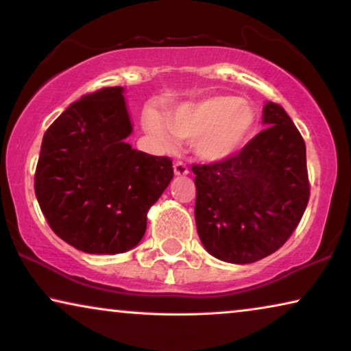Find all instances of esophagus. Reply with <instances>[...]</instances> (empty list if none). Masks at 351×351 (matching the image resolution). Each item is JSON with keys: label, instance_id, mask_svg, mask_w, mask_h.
<instances>
[{"label": "esophagus", "instance_id": "obj_1", "mask_svg": "<svg viewBox=\"0 0 351 351\" xmlns=\"http://www.w3.org/2000/svg\"><path fill=\"white\" fill-rule=\"evenodd\" d=\"M174 172H176V176H186L189 174V166H186L185 162L177 161V162H174Z\"/></svg>", "mask_w": 351, "mask_h": 351}]
</instances>
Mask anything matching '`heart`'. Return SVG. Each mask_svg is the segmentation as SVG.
<instances>
[{
  "label": "heart",
  "mask_w": 351,
  "mask_h": 351,
  "mask_svg": "<svg viewBox=\"0 0 351 351\" xmlns=\"http://www.w3.org/2000/svg\"><path fill=\"white\" fill-rule=\"evenodd\" d=\"M162 119L155 112L143 113V128L162 150H174L177 138L193 141L195 152L204 161H222L249 141L257 123V113L246 100L233 95L184 102L167 110Z\"/></svg>",
  "instance_id": "heart-1"
}]
</instances>
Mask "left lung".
Returning a JSON list of instances; mask_svg holds the SVG:
<instances>
[{
  "instance_id": "1",
  "label": "left lung",
  "mask_w": 351,
  "mask_h": 351,
  "mask_svg": "<svg viewBox=\"0 0 351 351\" xmlns=\"http://www.w3.org/2000/svg\"><path fill=\"white\" fill-rule=\"evenodd\" d=\"M267 128L222 161L193 165L195 219L210 256L252 263L278 251L310 199L304 137L281 105L263 107Z\"/></svg>"
}]
</instances>
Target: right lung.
<instances>
[{"mask_svg":"<svg viewBox=\"0 0 351 351\" xmlns=\"http://www.w3.org/2000/svg\"><path fill=\"white\" fill-rule=\"evenodd\" d=\"M132 132L123 88L76 100L47 128L35 172V195L57 237L88 254L137 246L147 213L174 176L167 156L126 143Z\"/></svg>","mask_w":351,"mask_h":351,"instance_id":"right-lung-1","label":"right lung"}]
</instances>
